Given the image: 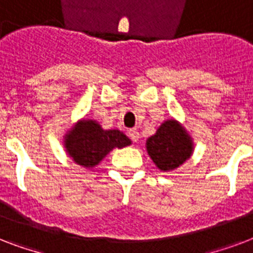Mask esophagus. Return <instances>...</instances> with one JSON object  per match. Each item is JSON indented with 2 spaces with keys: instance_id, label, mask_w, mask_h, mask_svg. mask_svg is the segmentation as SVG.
I'll list each match as a JSON object with an SVG mask.
<instances>
[{
  "instance_id": "obj_1",
  "label": "esophagus",
  "mask_w": 253,
  "mask_h": 253,
  "mask_svg": "<svg viewBox=\"0 0 253 253\" xmlns=\"http://www.w3.org/2000/svg\"><path fill=\"white\" fill-rule=\"evenodd\" d=\"M128 136L130 137V140L134 141V142H137L138 141V138H140V133H138V130L137 129H130L128 132Z\"/></svg>"
}]
</instances>
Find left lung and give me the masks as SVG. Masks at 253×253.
Masks as SVG:
<instances>
[{
	"label": "left lung",
	"mask_w": 253,
	"mask_h": 253,
	"mask_svg": "<svg viewBox=\"0 0 253 253\" xmlns=\"http://www.w3.org/2000/svg\"><path fill=\"white\" fill-rule=\"evenodd\" d=\"M146 149L157 168L166 171L178 168L190 157L193 144L183 128L175 121L169 120L146 141Z\"/></svg>",
	"instance_id": "left-lung-1"
}]
</instances>
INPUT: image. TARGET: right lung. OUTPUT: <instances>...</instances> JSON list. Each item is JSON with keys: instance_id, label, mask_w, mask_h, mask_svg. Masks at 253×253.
<instances>
[{"instance_id": "1", "label": "right lung", "mask_w": 253, "mask_h": 253, "mask_svg": "<svg viewBox=\"0 0 253 253\" xmlns=\"http://www.w3.org/2000/svg\"><path fill=\"white\" fill-rule=\"evenodd\" d=\"M130 140L116 129L104 130L95 121H80L66 137V148L74 161L85 168L97 165L113 148H124Z\"/></svg>"}]
</instances>
